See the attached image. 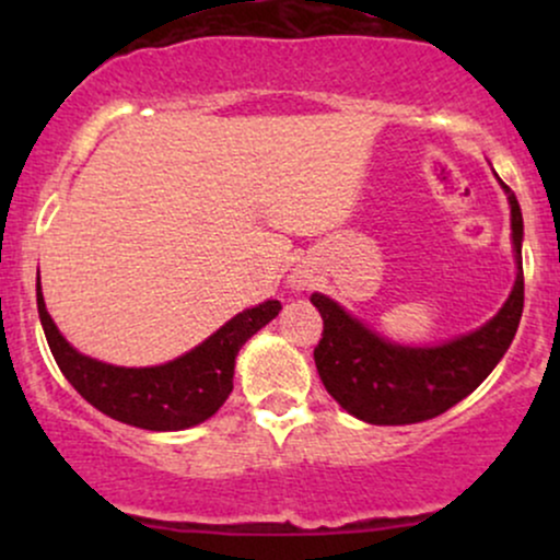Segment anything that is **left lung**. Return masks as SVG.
I'll use <instances>...</instances> for the list:
<instances>
[{
    "instance_id": "1",
    "label": "left lung",
    "mask_w": 560,
    "mask_h": 560,
    "mask_svg": "<svg viewBox=\"0 0 560 560\" xmlns=\"http://www.w3.org/2000/svg\"><path fill=\"white\" fill-rule=\"evenodd\" d=\"M503 189L511 202L518 276L498 316L474 334L440 347L392 345L347 316L326 294H311L324 318V334L313 350L318 376L347 413L378 427L434 419L471 395L505 355L524 311V221L516 195L505 184Z\"/></svg>"
}]
</instances>
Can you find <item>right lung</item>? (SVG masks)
<instances>
[{
    "label": "right lung",
    "mask_w": 560,
    "mask_h": 560,
    "mask_svg": "<svg viewBox=\"0 0 560 560\" xmlns=\"http://www.w3.org/2000/svg\"><path fill=\"white\" fill-rule=\"evenodd\" d=\"M36 302L49 350L75 392L110 419L150 432H178L210 419L234 389L236 352L281 311L279 300H268L234 316L176 361L155 369H120L81 355L66 342L49 318L38 284Z\"/></svg>",
    "instance_id": "1"
}]
</instances>
